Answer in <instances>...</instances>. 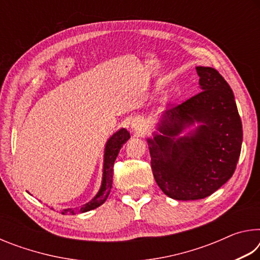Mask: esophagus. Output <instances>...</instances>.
<instances>
[{
  "instance_id": "1",
  "label": "esophagus",
  "mask_w": 260,
  "mask_h": 260,
  "mask_svg": "<svg viewBox=\"0 0 260 260\" xmlns=\"http://www.w3.org/2000/svg\"><path fill=\"white\" fill-rule=\"evenodd\" d=\"M132 129H133L135 133H143L144 129H146V125H144V121L143 119H141V118H135V119L132 121L131 124Z\"/></svg>"
}]
</instances>
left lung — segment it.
Returning a JSON list of instances; mask_svg holds the SVG:
<instances>
[{
  "instance_id": "left-lung-1",
  "label": "left lung",
  "mask_w": 260,
  "mask_h": 260,
  "mask_svg": "<svg viewBox=\"0 0 260 260\" xmlns=\"http://www.w3.org/2000/svg\"><path fill=\"white\" fill-rule=\"evenodd\" d=\"M201 91L161 114L148 139L153 177L178 201L202 200L226 183L239 160L243 131L232 88L217 70L197 67ZM199 122L186 137L179 134Z\"/></svg>"
}]
</instances>
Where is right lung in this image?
Instances as JSON below:
<instances>
[{
    "label": "right lung",
    "mask_w": 260,
    "mask_h": 260,
    "mask_svg": "<svg viewBox=\"0 0 260 260\" xmlns=\"http://www.w3.org/2000/svg\"><path fill=\"white\" fill-rule=\"evenodd\" d=\"M131 138L129 133L127 129L121 128L114 133L111 138L109 139L107 142V146H105V151H104V165H103V180H102V186H101L99 192L96 193V196L90 202H88L87 204L82 205L79 212H87V211L94 210L99 208L100 205H102L105 201H107L110 190H111L112 187V175H113V164L114 160L119 153L120 148L122 147L127 140ZM71 212L74 214V210L67 209L63 210V214Z\"/></svg>",
    "instance_id": "right-lung-1"
}]
</instances>
